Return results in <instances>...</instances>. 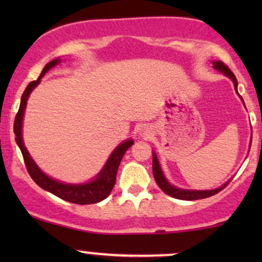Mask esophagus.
Returning <instances> with one entry per match:
<instances>
[{"mask_svg": "<svg viewBox=\"0 0 262 262\" xmlns=\"http://www.w3.org/2000/svg\"><path fill=\"white\" fill-rule=\"evenodd\" d=\"M139 135L140 137H146V138L150 137V135H151V128L143 125V127L139 129Z\"/></svg>", "mask_w": 262, "mask_h": 262, "instance_id": "34e87169", "label": "esophagus"}]
</instances>
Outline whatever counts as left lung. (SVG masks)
Returning <instances> with one entry per match:
<instances>
[{"label":"left lung","mask_w":262,"mask_h":262,"mask_svg":"<svg viewBox=\"0 0 262 262\" xmlns=\"http://www.w3.org/2000/svg\"><path fill=\"white\" fill-rule=\"evenodd\" d=\"M213 68H214L215 70L221 71L222 74L225 75V76H228L231 81H233L234 89H235L236 93L239 95V92H237L236 77H235V75L231 73L230 69L228 68L227 65H224L223 61H213ZM242 101H243V98H242ZM250 145H251V143H250ZM152 173H154V179H155L156 183H158V186L165 192V193L169 194V196L173 197V198H177V200H183V201L202 200V198L213 196V194L218 193L219 191H222V189H223L230 181L229 180V181L225 182L223 186H221V187H218V188L204 189V191H200V189L179 188V187H176V186H172L169 181H167V179L165 177L164 172H162L161 166H160V164H159V160H158V156H156L155 152H152Z\"/></svg>","instance_id":"obj_1"}]
</instances>
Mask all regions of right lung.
I'll list each match as a JSON object with an SVG mask.
<instances>
[{
    "label": "right lung",
    "instance_id": "right-lung-1",
    "mask_svg": "<svg viewBox=\"0 0 262 262\" xmlns=\"http://www.w3.org/2000/svg\"><path fill=\"white\" fill-rule=\"evenodd\" d=\"M61 61L59 58L52 60L50 62H48L44 66L43 71H41L40 76L38 77L35 81H32L27 89L23 92L22 98H20V104L19 110L14 119V125L13 130L16 134V143L19 146L20 151H22L23 159H25V164L28 173L31 175L39 187H41L45 191L50 192V193L55 194L56 197L61 198V200L68 201V202L76 203V204H92L97 203L103 201L104 198L110 196L111 191L114 187V183H116V176L117 171H118V166L121 164L122 158L124 156L125 151L130 148L134 144L133 139L124 140L123 143L119 144L116 149L113 150V152L111 154L110 158L106 164H104L103 169L97 173V176L93 177L91 181L86 183H65L58 180H54L50 176H48L47 173H44L43 171L39 169V166L35 164L34 160L32 159V156L29 155L28 150L25 146L22 138V125H23V117H25V111L27 107V101H28L29 95L33 90L40 83L41 77L44 76L50 69L54 68Z\"/></svg>",
    "mask_w": 262,
    "mask_h": 262
}]
</instances>
